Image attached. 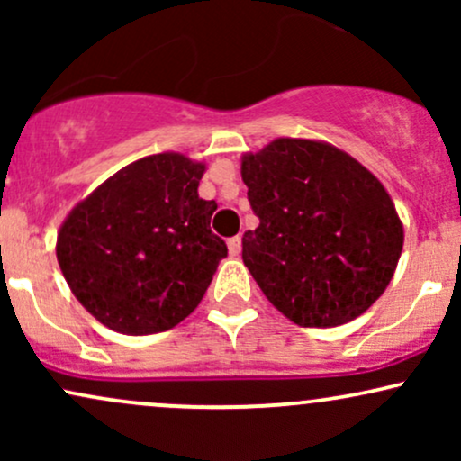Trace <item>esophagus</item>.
Returning <instances> with one entry per match:
<instances>
[{
	"label": "esophagus",
	"instance_id": "34e87169",
	"mask_svg": "<svg viewBox=\"0 0 461 461\" xmlns=\"http://www.w3.org/2000/svg\"><path fill=\"white\" fill-rule=\"evenodd\" d=\"M227 247H230L231 256H238V253L242 251V238H240V236L230 238V240H227Z\"/></svg>",
	"mask_w": 461,
	"mask_h": 461
}]
</instances>
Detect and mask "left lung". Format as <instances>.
<instances>
[{"mask_svg": "<svg viewBox=\"0 0 461 461\" xmlns=\"http://www.w3.org/2000/svg\"><path fill=\"white\" fill-rule=\"evenodd\" d=\"M242 182L260 219L242 236V260L284 316L336 327L382 297L403 225L362 164L325 142L277 139L242 158Z\"/></svg>", "mask_w": 461, "mask_h": 461, "instance_id": "1", "label": "left lung"}]
</instances>
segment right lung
<instances>
[{"label": "right lung", "instance_id": "right-lung-1", "mask_svg": "<svg viewBox=\"0 0 461 461\" xmlns=\"http://www.w3.org/2000/svg\"><path fill=\"white\" fill-rule=\"evenodd\" d=\"M205 167L156 153L114 173L60 227L58 264L68 288L110 330L167 331L199 305L227 245L199 199Z\"/></svg>", "mask_w": 461, "mask_h": 461}]
</instances>
